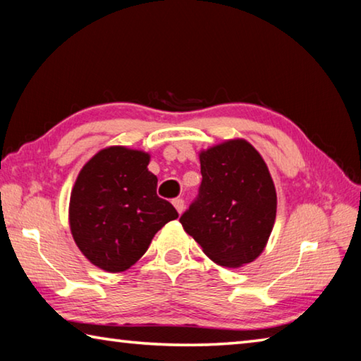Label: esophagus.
<instances>
[{
    "mask_svg": "<svg viewBox=\"0 0 361 361\" xmlns=\"http://www.w3.org/2000/svg\"><path fill=\"white\" fill-rule=\"evenodd\" d=\"M173 204H174V207H176V211L179 212V214H182L184 212V200L182 198H176V200H173Z\"/></svg>",
    "mask_w": 361,
    "mask_h": 361,
    "instance_id": "esophagus-1",
    "label": "esophagus"
}]
</instances>
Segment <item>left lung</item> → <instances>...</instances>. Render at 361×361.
I'll return each mask as SVG.
<instances>
[{
  "label": "left lung",
  "instance_id": "8db88e82",
  "mask_svg": "<svg viewBox=\"0 0 361 361\" xmlns=\"http://www.w3.org/2000/svg\"><path fill=\"white\" fill-rule=\"evenodd\" d=\"M200 163V197L180 224L214 263L241 268L260 257L273 231V177L263 157L243 137L201 150Z\"/></svg>",
  "mask_w": 361,
  "mask_h": 361
}]
</instances>
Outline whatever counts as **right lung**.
I'll return each mask as SVG.
<instances>
[{
    "label": "right lung",
    "instance_id": "obj_1",
    "mask_svg": "<svg viewBox=\"0 0 361 361\" xmlns=\"http://www.w3.org/2000/svg\"><path fill=\"white\" fill-rule=\"evenodd\" d=\"M150 154L125 145L101 149L79 171L69 198V228L88 262L107 273L131 268L179 214L158 198Z\"/></svg>",
    "mask_w": 361,
    "mask_h": 361
}]
</instances>
